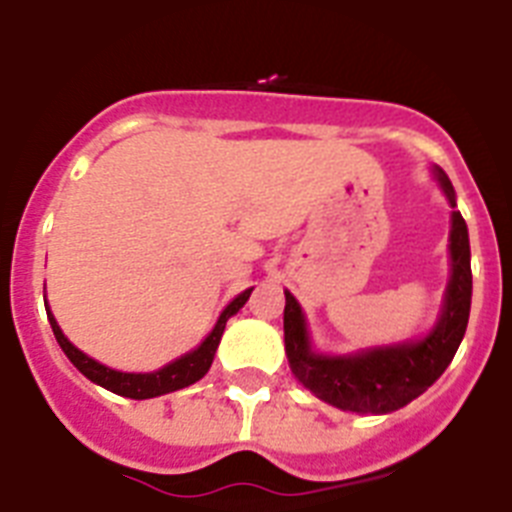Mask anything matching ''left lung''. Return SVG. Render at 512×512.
Here are the masks:
<instances>
[{
	"label": "left lung",
	"mask_w": 512,
	"mask_h": 512,
	"mask_svg": "<svg viewBox=\"0 0 512 512\" xmlns=\"http://www.w3.org/2000/svg\"><path fill=\"white\" fill-rule=\"evenodd\" d=\"M433 175L456 208V193L441 167ZM451 281L446 286L441 317L422 340L361 350L355 355H319L311 350L299 301L286 291L283 337L293 376L332 407L358 415H386L417 399L441 379L464 340L471 309L469 231L459 211L451 213Z\"/></svg>",
	"instance_id": "left-lung-1"
}]
</instances>
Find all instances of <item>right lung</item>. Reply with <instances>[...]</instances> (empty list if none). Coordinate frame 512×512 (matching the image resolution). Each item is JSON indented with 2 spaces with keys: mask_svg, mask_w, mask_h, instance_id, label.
Listing matches in <instances>:
<instances>
[{
  "mask_svg": "<svg viewBox=\"0 0 512 512\" xmlns=\"http://www.w3.org/2000/svg\"><path fill=\"white\" fill-rule=\"evenodd\" d=\"M250 293L252 288H247V291L239 293L237 299L229 301V306L221 311L219 322H216V327L211 330V335H208L198 348L180 355L177 361L167 363V366L159 368V371L154 373H123V371H115V368L102 366V363H97L95 358H90V355H84L82 350L74 348V345L66 340L59 322L53 319L51 309H48V301H46V311H48V322H51L53 335H56V342L61 345L66 358H69V361L79 368V373H84L92 384L102 386V389L113 391V394H121V397H128V399H151V397H162V394H170V391L185 389V386L195 384V381H201L203 376H206L208 368H211L213 363V355H216V348H219L221 335H224L226 322H229V317H234V314L247 304Z\"/></svg>",
  "mask_w": 512,
  "mask_h": 512,
  "instance_id": "1",
  "label": "right lung"
}]
</instances>
